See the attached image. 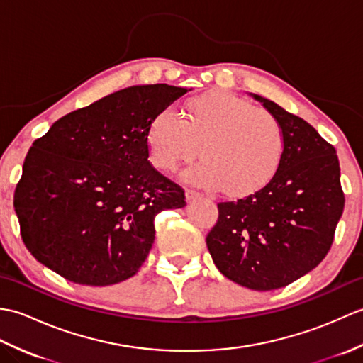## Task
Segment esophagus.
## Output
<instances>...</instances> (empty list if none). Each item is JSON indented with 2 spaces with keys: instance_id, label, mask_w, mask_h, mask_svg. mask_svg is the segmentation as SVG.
I'll return each mask as SVG.
<instances>
[{
  "instance_id": "esophagus-1",
  "label": "esophagus",
  "mask_w": 363,
  "mask_h": 363,
  "mask_svg": "<svg viewBox=\"0 0 363 363\" xmlns=\"http://www.w3.org/2000/svg\"><path fill=\"white\" fill-rule=\"evenodd\" d=\"M201 196H203V195H201V194H198V191H195V190H190V189H187V190H186V198H187V201H195V199H199Z\"/></svg>"
}]
</instances>
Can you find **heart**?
I'll use <instances>...</instances> for the list:
<instances>
[{
    "instance_id": "1",
    "label": "heart",
    "mask_w": 363,
    "mask_h": 363,
    "mask_svg": "<svg viewBox=\"0 0 363 363\" xmlns=\"http://www.w3.org/2000/svg\"><path fill=\"white\" fill-rule=\"evenodd\" d=\"M198 146L203 160L189 167L184 179L228 196H246L273 179L284 135L273 113L225 91L190 99L184 118L165 109L151 121L148 152L156 168L174 172L196 156Z\"/></svg>"
}]
</instances>
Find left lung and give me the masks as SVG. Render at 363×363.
<instances>
[{
  "mask_svg": "<svg viewBox=\"0 0 363 363\" xmlns=\"http://www.w3.org/2000/svg\"><path fill=\"white\" fill-rule=\"evenodd\" d=\"M251 96L279 121L281 164L256 194L218 204V221L206 243L223 276L267 291L299 279L326 257L345 195L334 146L279 104Z\"/></svg>",
  "mask_w": 363,
  "mask_h": 363,
  "instance_id": "1",
  "label": "left lung"
}]
</instances>
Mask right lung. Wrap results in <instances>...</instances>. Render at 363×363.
<instances>
[{
  "label": "right lung",
  "instance_id": "add662e5",
  "mask_svg": "<svg viewBox=\"0 0 363 363\" xmlns=\"http://www.w3.org/2000/svg\"><path fill=\"white\" fill-rule=\"evenodd\" d=\"M187 91L168 84L118 90L67 113L33 143L13 207L40 264L98 287L138 272L156 215L186 206L182 187L150 164L148 130Z\"/></svg>",
  "mask_w": 363,
  "mask_h": 363
}]
</instances>
